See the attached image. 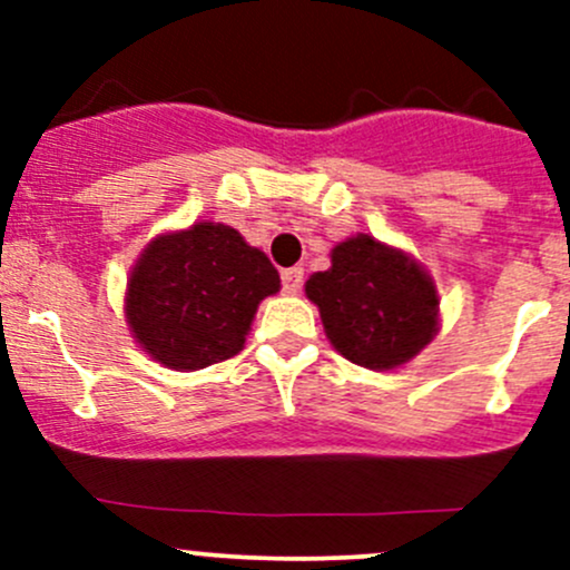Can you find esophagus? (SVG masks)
I'll list each match as a JSON object with an SVG mask.
<instances>
[{"label": "esophagus", "mask_w": 570, "mask_h": 570, "mask_svg": "<svg viewBox=\"0 0 570 570\" xmlns=\"http://www.w3.org/2000/svg\"><path fill=\"white\" fill-rule=\"evenodd\" d=\"M281 284H284L286 295H297L303 286V267H289L281 273Z\"/></svg>", "instance_id": "1"}]
</instances>
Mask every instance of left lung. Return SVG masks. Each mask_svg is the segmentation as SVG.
Here are the masks:
<instances>
[{
  "label": "left lung",
  "instance_id": "1",
  "mask_svg": "<svg viewBox=\"0 0 570 570\" xmlns=\"http://www.w3.org/2000/svg\"><path fill=\"white\" fill-rule=\"evenodd\" d=\"M327 342L366 370L386 372L416 358L441 327L433 275L411 253L372 234L331 250V267L306 281Z\"/></svg>",
  "mask_w": 570,
  "mask_h": 570
}]
</instances>
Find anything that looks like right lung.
I'll use <instances>...</instances> for the list:
<instances>
[{
    "label": "right lung",
    "instance_id": "add662e5",
    "mask_svg": "<svg viewBox=\"0 0 570 570\" xmlns=\"http://www.w3.org/2000/svg\"><path fill=\"white\" fill-rule=\"evenodd\" d=\"M281 289L264 250L223 223H195L154 237L129 269L126 325L142 353L176 372L226 361L245 338L264 297Z\"/></svg>",
    "mask_w": 570,
    "mask_h": 570
}]
</instances>
